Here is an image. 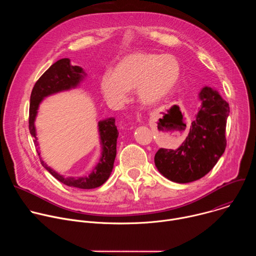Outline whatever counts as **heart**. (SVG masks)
I'll return each mask as SVG.
<instances>
[{"label":"heart","instance_id":"heart-1","mask_svg":"<svg viewBox=\"0 0 256 256\" xmlns=\"http://www.w3.org/2000/svg\"><path fill=\"white\" fill-rule=\"evenodd\" d=\"M180 64L172 54L136 52L122 58L114 72H106L100 86L105 99L112 105L124 104L128 92L136 88L138 100L153 105L163 100L176 86Z\"/></svg>","mask_w":256,"mask_h":256}]
</instances>
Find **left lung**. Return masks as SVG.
Returning a JSON list of instances; mask_svg holds the SVG:
<instances>
[{
	"instance_id": "1",
	"label": "left lung",
	"mask_w": 256,
	"mask_h": 256,
	"mask_svg": "<svg viewBox=\"0 0 256 256\" xmlns=\"http://www.w3.org/2000/svg\"><path fill=\"white\" fill-rule=\"evenodd\" d=\"M200 98L202 107L184 142L175 150L161 148L155 155L160 173L178 184H188L208 174L227 146L229 103L210 87L202 88Z\"/></svg>"
}]
</instances>
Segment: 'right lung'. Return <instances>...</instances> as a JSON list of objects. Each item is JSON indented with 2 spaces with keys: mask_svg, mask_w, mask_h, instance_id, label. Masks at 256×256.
I'll list each match as a JSON object with an SVG mask.
<instances>
[{
  "mask_svg": "<svg viewBox=\"0 0 256 256\" xmlns=\"http://www.w3.org/2000/svg\"><path fill=\"white\" fill-rule=\"evenodd\" d=\"M84 72L82 68L78 66H72L68 58H62L54 64H52L44 72L42 76L36 81L30 96V105H29V132L31 136L35 138V144L38 146L36 142V134L34 128V120L38 114V105L42 100L54 93L68 90L72 87H76L81 79L83 78ZM99 132L102 144V156L99 160V163L93 169L92 173L85 177H62L58 174L52 168H50L42 160L40 162L42 166L62 184L78 188L82 190H91L102 186L110 175L114 159L116 156V140L118 132L116 126V120L108 118L103 122H99ZM38 151V150H36ZM38 156L40 155L38 151Z\"/></svg>",
  "mask_w": 256,
  "mask_h": 256,
  "instance_id": "obj_1",
  "label": "right lung"
}]
</instances>
